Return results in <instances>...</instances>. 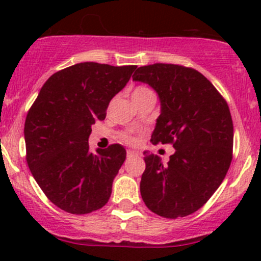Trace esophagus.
I'll return each mask as SVG.
<instances>
[{"mask_svg":"<svg viewBox=\"0 0 261 261\" xmlns=\"http://www.w3.org/2000/svg\"><path fill=\"white\" fill-rule=\"evenodd\" d=\"M126 155H127V158H133L139 155V152L135 151V150H127V151H126Z\"/></svg>","mask_w":261,"mask_h":261,"instance_id":"obj_1","label":"esophagus"}]
</instances>
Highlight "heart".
Segmentation results:
<instances>
[{
    "label": "heart",
    "mask_w": 261,
    "mask_h": 261,
    "mask_svg": "<svg viewBox=\"0 0 261 261\" xmlns=\"http://www.w3.org/2000/svg\"><path fill=\"white\" fill-rule=\"evenodd\" d=\"M152 93V91L150 88H147L145 86H138L133 91V99H139L141 97L146 96V94ZM121 140L126 144H135L136 138L131 133H122L121 134Z\"/></svg>",
    "instance_id": "heart-1"
}]
</instances>
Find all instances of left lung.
Returning a JSON list of instances; mask_svg holds the SVG:
<instances>
[{
    "mask_svg": "<svg viewBox=\"0 0 261 261\" xmlns=\"http://www.w3.org/2000/svg\"><path fill=\"white\" fill-rule=\"evenodd\" d=\"M133 78L159 94L162 114L150 141L175 149L168 164L144 152L143 201L162 217H186L211 198L230 168L233 125L228 105L193 68L155 63L138 68Z\"/></svg>",
    "mask_w": 261,
    "mask_h": 261,
    "instance_id": "1",
    "label": "left lung"
}]
</instances>
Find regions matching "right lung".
Here are the masks:
<instances>
[{
  "label": "right lung",
  "instance_id": "1",
  "mask_svg": "<svg viewBox=\"0 0 261 261\" xmlns=\"http://www.w3.org/2000/svg\"><path fill=\"white\" fill-rule=\"evenodd\" d=\"M135 69L78 63L54 73L29 110L26 162L41 191L63 211L86 215L109 202L126 150L112 144L92 154L88 138L92 125L105 120L110 101Z\"/></svg>",
  "mask_w": 261,
  "mask_h": 261
}]
</instances>
